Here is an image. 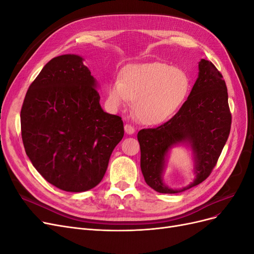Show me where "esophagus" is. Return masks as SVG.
<instances>
[{
  "instance_id": "esophagus-1",
  "label": "esophagus",
  "mask_w": 254,
  "mask_h": 254,
  "mask_svg": "<svg viewBox=\"0 0 254 254\" xmlns=\"http://www.w3.org/2000/svg\"><path fill=\"white\" fill-rule=\"evenodd\" d=\"M124 128H125V132L127 134H133L135 132V128L133 126H131V125H129V124H126L124 126Z\"/></svg>"
}]
</instances>
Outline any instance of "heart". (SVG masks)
<instances>
[{"mask_svg":"<svg viewBox=\"0 0 254 254\" xmlns=\"http://www.w3.org/2000/svg\"><path fill=\"white\" fill-rule=\"evenodd\" d=\"M190 89L188 75L162 63L127 65L120 79L108 87V101L115 109L133 101L136 119L146 125H158L172 118L186 99Z\"/></svg>","mask_w":254,"mask_h":254,"instance_id":"1","label":"heart"}]
</instances>
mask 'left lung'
Listing matches in <instances>:
<instances>
[{
  "instance_id": "8db88e82",
  "label": "left lung",
  "mask_w": 254,
  "mask_h": 254,
  "mask_svg": "<svg viewBox=\"0 0 254 254\" xmlns=\"http://www.w3.org/2000/svg\"><path fill=\"white\" fill-rule=\"evenodd\" d=\"M198 77L179 111L163 125L142 129L137 133L141 149V171L145 182L163 194H176L198 186L212 173L228 140L231 113L222 75L211 61L201 59ZM183 143L192 150L195 179L180 190L163 182L168 152Z\"/></svg>"
}]
</instances>
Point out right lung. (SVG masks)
I'll list each match as a JSON object with an SVG mask.
<instances>
[{
    "mask_svg": "<svg viewBox=\"0 0 254 254\" xmlns=\"http://www.w3.org/2000/svg\"><path fill=\"white\" fill-rule=\"evenodd\" d=\"M96 88L83 58L66 54L43 66L22 105L27 157L45 180L65 191L95 188L124 136L122 118L102 109Z\"/></svg>",
    "mask_w": 254,
    "mask_h": 254,
    "instance_id": "add662e5",
    "label": "right lung"
}]
</instances>
